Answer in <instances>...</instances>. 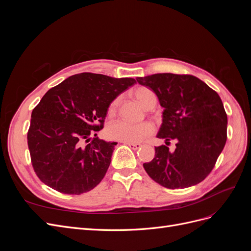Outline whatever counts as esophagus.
<instances>
[{
  "mask_svg": "<svg viewBox=\"0 0 251 251\" xmlns=\"http://www.w3.org/2000/svg\"><path fill=\"white\" fill-rule=\"evenodd\" d=\"M124 143L127 144V146L130 147L131 149H133V150H138V149H140L142 147L141 143H135V142H124Z\"/></svg>",
  "mask_w": 251,
  "mask_h": 251,
  "instance_id": "34e87169",
  "label": "esophagus"
}]
</instances>
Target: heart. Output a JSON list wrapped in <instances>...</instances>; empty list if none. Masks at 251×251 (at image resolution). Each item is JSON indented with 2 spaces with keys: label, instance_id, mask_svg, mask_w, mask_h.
Here are the masks:
<instances>
[{
  "label": "heart",
  "instance_id": "1",
  "mask_svg": "<svg viewBox=\"0 0 251 251\" xmlns=\"http://www.w3.org/2000/svg\"><path fill=\"white\" fill-rule=\"evenodd\" d=\"M134 95L144 108L151 109L155 107L157 97L153 91L146 87L135 89ZM119 97L113 100L109 105V115H114L117 111ZM155 132L153 124L149 121H143L140 124H131L126 120H116L111 123L107 128V134L111 139L119 140L123 142H139L148 138Z\"/></svg>",
  "mask_w": 251,
  "mask_h": 251
}]
</instances>
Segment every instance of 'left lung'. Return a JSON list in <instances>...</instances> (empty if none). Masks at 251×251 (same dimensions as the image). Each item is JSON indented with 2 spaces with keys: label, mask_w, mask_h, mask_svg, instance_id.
<instances>
[{
  "label": "left lung",
  "mask_w": 251,
  "mask_h": 251,
  "mask_svg": "<svg viewBox=\"0 0 251 251\" xmlns=\"http://www.w3.org/2000/svg\"><path fill=\"white\" fill-rule=\"evenodd\" d=\"M153 90L164 108L157 137L176 141V149L155 147V158L143 163L149 176L170 189L200 183L215 168L227 140V115L216 91L188 74L158 73L137 77Z\"/></svg>",
  "instance_id": "8db88e82"
}]
</instances>
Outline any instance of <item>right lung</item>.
Wrapping results in <instances>:
<instances>
[{"label":"right lung","instance_id":"1","mask_svg":"<svg viewBox=\"0 0 251 251\" xmlns=\"http://www.w3.org/2000/svg\"><path fill=\"white\" fill-rule=\"evenodd\" d=\"M134 83V78L85 72L43 96L27 133L33 170L43 183L67 195L87 193L100 184L117 142L95 137L96 132L103 127L112 100Z\"/></svg>","mask_w":251,"mask_h":251}]
</instances>
